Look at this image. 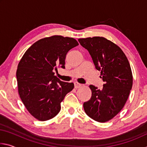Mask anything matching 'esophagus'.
Here are the masks:
<instances>
[{
	"label": "esophagus",
	"instance_id": "obj_1",
	"mask_svg": "<svg viewBox=\"0 0 147 147\" xmlns=\"http://www.w3.org/2000/svg\"><path fill=\"white\" fill-rule=\"evenodd\" d=\"M82 84H79V83H78V82H74V88H80V87H82Z\"/></svg>",
	"mask_w": 147,
	"mask_h": 147
}]
</instances>
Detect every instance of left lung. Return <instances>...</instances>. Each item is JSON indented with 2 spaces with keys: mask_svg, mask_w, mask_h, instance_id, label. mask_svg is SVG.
Segmentation results:
<instances>
[{
  "mask_svg": "<svg viewBox=\"0 0 147 147\" xmlns=\"http://www.w3.org/2000/svg\"><path fill=\"white\" fill-rule=\"evenodd\" d=\"M78 41L88 51L104 82L102 89L89 86L92 95L84 103V109L89 117L104 123L117 115L128 98L133 83L130 63L120 47L103 37L78 39Z\"/></svg>",
  "mask_w": 147,
  "mask_h": 147,
  "instance_id": "left-lung-1",
  "label": "left lung"
}]
</instances>
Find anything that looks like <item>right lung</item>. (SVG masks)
<instances>
[{
	"label": "right lung",
	"instance_id": "obj_1",
	"mask_svg": "<svg viewBox=\"0 0 147 147\" xmlns=\"http://www.w3.org/2000/svg\"><path fill=\"white\" fill-rule=\"evenodd\" d=\"M77 45L72 38L49 37L34 43L20 60L16 73L20 98L38 120L54 117L65 96L74 88L73 83L61 81L54 71L58 66L65 69L67 53Z\"/></svg>",
	"mask_w": 147,
	"mask_h": 147
}]
</instances>
